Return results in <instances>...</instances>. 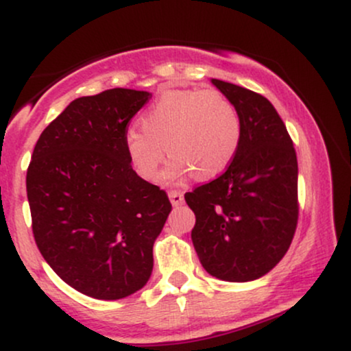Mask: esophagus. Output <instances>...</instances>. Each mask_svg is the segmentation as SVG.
Wrapping results in <instances>:
<instances>
[{
	"label": "esophagus",
	"mask_w": 351,
	"mask_h": 351,
	"mask_svg": "<svg viewBox=\"0 0 351 351\" xmlns=\"http://www.w3.org/2000/svg\"><path fill=\"white\" fill-rule=\"evenodd\" d=\"M168 196H170V201H171L173 206H180V204L183 203V193H181V191L171 189V191L168 193Z\"/></svg>",
	"instance_id": "34e87169"
}]
</instances>
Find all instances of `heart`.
<instances>
[{
    "instance_id": "b5f03b06",
    "label": "heart",
    "mask_w": 351,
    "mask_h": 351,
    "mask_svg": "<svg viewBox=\"0 0 351 351\" xmlns=\"http://www.w3.org/2000/svg\"><path fill=\"white\" fill-rule=\"evenodd\" d=\"M243 138V123L234 104L223 92L201 88L167 90L142 117V130L125 134V150L143 180H155L165 160L173 156L165 176L193 175L216 178L232 163Z\"/></svg>"
}]
</instances>
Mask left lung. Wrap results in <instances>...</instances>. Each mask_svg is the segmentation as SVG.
Masks as SVG:
<instances>
[{"label": "left lung", "mask_w": 351, "mask_h": 351, "mask_svg": "<svg viewBox=\"0 0 351 351\" xmlns=\"http://www.w3.org/2000/svg\"><path fill=\"white\" fill-rule=\"evenodd\" d=\"M211 82L236 106L243 138L223 175L184 195L196 216L193 245L217 279L256 280L280 263L295 234V148L267 99L224 80Z\"/></svg>", "instance_id": "obj_1"}]
</instances>
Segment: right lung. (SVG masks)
I'll return each mask as SVG.
<instances>
[{
	"label": "right lung",
	"mask_w": 351,
	"mask_h": 351,
	"mask_svg": "<svg viewBox=\"0 0 351 351\" xmlns=\"http://www.w3.org/2000/svg\"><path fill=\"white\" fill-rule=\"evenodd\" d=\"M150 97L108 88L72 100L44 128L27 168L39 252L94 299H123L147 284L153 244L171 211L167 193L136 175L125 150L128 122Z\"/></svg>",
	"instance_id": "1"
}]
</instances>
